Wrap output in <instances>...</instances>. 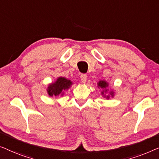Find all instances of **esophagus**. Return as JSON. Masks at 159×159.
I'll return each instance as SVG.
<instances>
[{
	"mask_svg": "<svg viewBox=\"0 0 159 159\" xmlns=\"http://www.w3.org/2000/svg\"><path fill=\"white\" fill-rule=\"evenodd\" d=\"M87 75L86 74H81L80 75V80L82 83H86V82Z\"/></svg>",
	"mask_w": 159,
	"mask_h": 159,
	"instance_id": "obj_1",
	"label": "esophagus"
}]
</instances>
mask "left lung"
<instances>
[{"label":"left lung","mask_w":159,"mask_h":159,"mask_svg":"<svg viewBox=\"0 0 159 159\" xmlns=\"http://www.w3.org/2000/svg\"><path fill=\"white\" fill-rule=\"evenodd\" d=\"M97 85H98V88H99V89L101 88V89H103V91H102V95L104 98H106V99H109V98H110V97H114V96H115V91H113L112 90H111L110 91H109V94H108V95L105 94V93H107L109 91V89H107V88H108V86H109V84L106 81V80H99V81L97 83Z\"/></svg>","instance_id":"left-lung-1"}]
</instances>
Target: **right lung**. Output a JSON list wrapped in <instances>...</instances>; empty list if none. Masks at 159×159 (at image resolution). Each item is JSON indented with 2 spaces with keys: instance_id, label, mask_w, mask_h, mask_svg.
<instances>
[{
  "instance_id": "1",
  "label": "right lung",
  "mask_w": 159,
  "mask_h": 159,
  "mask_svg": "<svg viewBox=\"0 0 159 159\" xmlns=\"http://www.w3.org/2000/svg\"><path fill=\"white\" fill-rule=\"evenodd\" d=\"M73 82L65 77H58L55 82L48 85L47 91L49 97H57L64 94V91L68 90L72 86Z\"/></svg>"
}]
</instances>
